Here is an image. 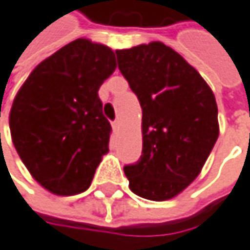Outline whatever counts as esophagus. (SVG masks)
Here are the masks:
<instances>
[{"label": "esophagus", "mask_w": 250, "mask_h": 250, "mask_svg": "<svg viewBox=\"0 0 250 250\" xmlns=\"http://www.w3.org/2000/svg\"><path fill=\"white\" fill-rule=\"evenodd\" d=\"M111 126H113V129H115V131H118V129H119V121L111 122Z\"/></svg>", "instance_id": "obj_1"}]
</instances>
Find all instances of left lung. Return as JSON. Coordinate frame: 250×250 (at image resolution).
Returning <instances> with one entry per match:
<instances>
[{"label":"left lung","instance_id":"8db88e82","mask_svg":"<svg viewBox=\"0 0 250 250\" xmlns=\"http://www.w3.org/2000/svg\"><path fill=\"white\" fill-rule=\"evenodd\" d=\"M118 65L142 105L143 152L124 171L142 198L166 201L197 179L218 135L213 91L161 42L116 50Z\"/></svg>","mask_w":250,"mask_h":250}]
</instances>
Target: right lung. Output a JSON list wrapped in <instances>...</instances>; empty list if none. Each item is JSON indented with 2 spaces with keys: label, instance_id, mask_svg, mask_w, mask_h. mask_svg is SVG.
I'll return each instance as SVG.
<instances>
[{
  "label": "right lung",
  "instance_id": "right-lung-1",
  "mask_svg": "<svg viewBox=\"0 0 250 250\" xmlns=\"http://www.w3.org/2000/svg\"><path fill=\"white\" fill-rule=\"evenodd\" d=\"M115 70L108 46L77 39L40 62L16 94L11 140L49 192L74 195L91 186L111 131L98 89Z\"/></svg>",
  "mask_w": 250,
  "mask_h": 250
}]
</instances>
